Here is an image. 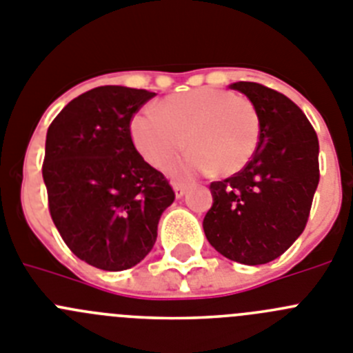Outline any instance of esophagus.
<instances>
[{"mask_svg":"<svg viewBox=\"0 0 353 353\" xmlns=\"http://www.w3.org/2000/svg\"><path fill=\"white\" fill-rule=\"evenodd\" d=\"M186 190H188V184L186 183H181V181H176V183H174V192H176V196H183L184 193H186Z\"/></svg>","mask_w":353,"mask_h":353,"instance_id":"obj_1","label":"esophagus"}]
</instances>
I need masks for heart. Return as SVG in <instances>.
Segmentation results:
<instances>
[{
	"mask_svg": "<svg viewBox=\"0 0 353 353\" xmlns=\"http://www.w3.org/2000/svg\"><path fill=\"white\" fill-rule=\"evenodd\" d=\"M130 137L153 167L169 163L184 145L192 151L172 165L177 176L211 172L234 176L243 170L260 141V117L252 101L216 88L184 91L163 98L154 109L130 119Z\"/></svg>",
	"mask_w": 353,
	"mask_h": 353,
	"instance_id": "b5f03b06",
	"label": "heart"
}]
</instances>
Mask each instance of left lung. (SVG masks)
I'll return each instance as SVG.
<instances>
[{
  "label": "left lung",
  "instance_id": "8db88e82",
  "mask_svg": "<svg viewBox=\"0 0 353 353\" xmlns=\"http://www.w3.org/2000/svg\"><path fill=\"white\" fill-rule=\"evenodd\" d=\"M260 117V141L250 163L209 184L212 208L204 232L216 252L244 265L283 255L303 234L320 181L319 137L306 114L259 82L230 84Z\"/></svg>",
  "mask_w": 353,
  "mask_h": 353
}]
</instances>
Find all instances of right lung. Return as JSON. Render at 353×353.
<instances>
[{
	"mask_svg": "<svg viewBox=\"0 0 353 353\" xmlns=\"http://www.w3.org/2000/svg\"><path fill=\"white\" fill-rule=\"evenodd\" d=\"M154 94L100 85L74 98L47 130L42 176L50 218L72 253L103 271L137 265L176 199L130 137V119Z\"/></svg>",
	"mask_w": 353,
	"mask_h": 353,
	"instance_id": "obj_1",
	"label": "right lung"
}]
</instances>
